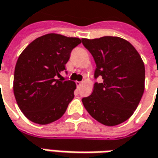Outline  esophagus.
Wrapping results in <instances>:
<instances>
[{
  "label": "esophagus",
  "mask_w": 158,
  "mask_h": 158,
  "mask_svg": "<svg viewBox=\"0 0 158 158\" xmlns=\"http://www.w3.org/2000/svg\"><path fill=\"white\" fill-rule=\"evenodd\" d=\"M76 84H77V86H80L81 85L83 84V82H81V81H77Z\"/></svg>",
  "instance_id": "1"
}]
</instances>
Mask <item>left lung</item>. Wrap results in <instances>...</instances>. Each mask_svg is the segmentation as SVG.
Here are the masks:
<instances>
[{
  "label": "left lung",
  "instance_id": "left-lung-1",
  "mask_svg": "<svg viewBox=\"0 0 158 158\" xmlns=\"http://www.w3.org/2000/svg\"><path fill=\"white\" fill-rule=\"evenodd\" d=\"M96 64L92 94L82 99L89 114L106 126L124 123L134 114L144 92L145 67L135 48L118 36L82 38Z\"/></svg>",
  "mask_w": 158,
  "mask_h": 158
}]
</instances>
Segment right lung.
<instances>
[{
	"label": "right lung",
	"instance_id": "add662e5",
	"mask_svg": "<svg viewBox=\"0 0 158 158\" xmlns=\"http://www.w3.org/2000/svg\"><path fill=\"white\" fill-rule=\"evenodd\" d=\"M78 37L50 33L31 42L15 64L13 89L16 103L26 118L45 125L63 116L74 98L76 84L57 79L65 70Z\"/></svg>",
	"mask_w": 158,
	"mask_h": 158
}]
</instances>
